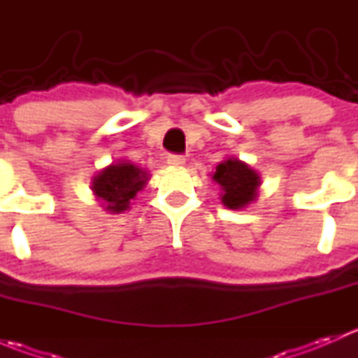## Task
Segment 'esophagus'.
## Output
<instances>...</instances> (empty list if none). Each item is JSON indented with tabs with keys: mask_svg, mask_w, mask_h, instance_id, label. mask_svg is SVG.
<instances>
[{
	"mask_svg": "<svg viewBox=\"0 0 358 358\" xmlns=\"http://www.w3.org/2000/svg\"><path fill=\"white\" fill-rule=\"evenodd\" d=\"M168 164L173 168H180V166L185 164V157L178 156V154H169L168 156Z\"/></svg>",
	"mask_w": 358,
	"mask_h": 358,
	"instance_id": "34e87169",
	"label": "esophagus"
}]
</instances>
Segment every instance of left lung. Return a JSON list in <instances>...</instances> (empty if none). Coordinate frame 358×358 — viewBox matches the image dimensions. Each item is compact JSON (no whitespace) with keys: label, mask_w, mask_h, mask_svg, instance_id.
Masks as SVG:
<instances>
[{"label":"left lung","mask_w":358,"mask_h":358,"mask_svg":"<svg viewBox=\"0 0 358 358\" xmlns=\"http://www.w3.org/2000/svg\"><path fill=\"white\" fill-rule=\"evenodd\" d=\"M211 178L222 187L220 199L229 209H243L256 201L258 189L262 185L258 173L236 157H229L220 162Z\"/></svg>","instance_id":"1"}]
</instances>
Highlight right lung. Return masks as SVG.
Here are the masks:
<instances>
[{
  "label": "right lung",
  "instance_id": "add662e5",
  "mask_svg": "<svg viewBox=\"0 0 358 358\" xmlns=\"http://www.w3.org/2000/svg\"><path fill=\"white\" fill-rule=\"evenodd\" d=\"M147 182L149 173L145 169L129 161H117L93 176L92 190L106 211L122 213L129 209L131 201Z\"/></svg>",
  "mask_w": 358,
  "mask_h": 358
}]
</instances>
